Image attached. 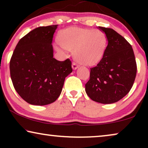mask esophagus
<instances>
[{"mask_svg":"<svg viewBox=\"0 0 148 148\" xmlns=\"http://www.w3.org/2000/svg\"><path fill=\"white\" fill-rule=\"evenodd\" d=\"M79 67V65L77 63H75V62H73L72 63V68L74 70H75V69H77Z\"/></svg>","mask_w":148,"mask_h":148,"instance_id":"34e87169","label":"esophagus"}]
</instances>
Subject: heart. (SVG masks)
Here are the masks:
<instances>
[{
  "instance_id": "b5f03b06",
  "label": "heart",
  "mask_w": 148,
  "mask_h": 148,
  "mask_svg": "<svg viewBox=\"0 0 148 148\" xmlns=\"http://www.w3.org/2000/svg\"><path fill=\"white\" fill-rule=\"evenodd\" d=\"M60 43L64 49L74 51V57L79 63L92 65L104 56L107 39L100 30L73 27L62 33Z\"/></svg>"
}]
</instances>
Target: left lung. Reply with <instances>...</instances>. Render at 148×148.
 <instances>
[{
  "instance_id": "8db88e82",
  "label": "left lung",
  "mask_w": 148,
  "mask_h": 148,
  "mask_svg": "<svg viewBox=\"0 0 148 148\" xmlns=\"http://www.w3.org/2000/svg\"><path fill=\"white\" fill-rule=\"evenodd\" d=\"M106 34L108 45L96 66L90 68L86 92L95 102L112 104L129 92L135 82L137 64L132 46L111 28L99 27Z\"/></svg>"
}]
</instances>
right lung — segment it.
I'll return each instance as SVG.
<instances>
[{
	"mask_svg": "<svg viewBox=\"0 0 148 148\" xmlns=\"http://www.w3.org/2000/svg\"><path fill=\"white\" fill-rule=\"evenodd\" d=\"M58 25L42 26L19 40L10 60V75L18 94L30 104L44 106L56 101L71 61L53 58L52 42Z\"/></svg>",
	"mask_w": 148,
	"mask_h": 148,
	"instance_id": "right-lung-1",
	"label": "right lung"
}]
</instances>
